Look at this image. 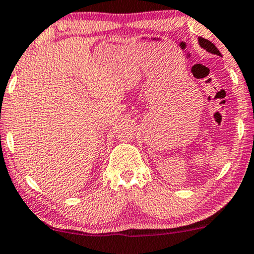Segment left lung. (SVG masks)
<instances>
[{
	"mask_svg": "<svg viewBox=\"0 0 254 254\" xmlns=\"http://www.w3.org/2000/svg\"><path fill=\"white\" fill-rule=\"evenodd\" d=\"M198 44H200L201 47L204 48V50L208 51L209 53L216 54V56H221V53H220L218 48L215 47V45L212 44V42H210L209 40L203 39V38H198Z\"/></svg>",
	"mask_w": 254,
	"mask_h": 254,
	"instance_id": "1",
	"label": "left lung"
}]
</instances>
